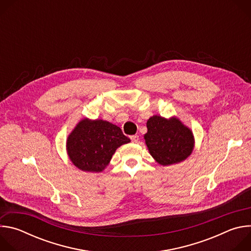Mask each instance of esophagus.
Returning <instances> with one entry per match:
<instances>
[{
  "mask_svg": "<svg viewBox=\"0 0 251 251\" xmlns=\"http://www.w3.org/2000/svg\"><path fill=\"white\" fill-rule=\"evenodd\" d=\"M130 138H131V140H132L133 143H138V141H139V136H138V135H133V136H131Z\"/></svg>",
  "mask_w": 251,
  "mask_h": 251,
  "instance_id": "34e87169",
  "label": "esophagus"
}]
</instances>
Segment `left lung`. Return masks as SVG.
I'll use <instances>...</instances> for the list:
<instances>
[{
	"label": "left lung",
	"instance_id": "obj_1",
	"mask_svg": "<svg viewBox=\"0 0 251 251\" xmlns=\"http://www.w3.org/2000/svg\"><path fill=\"white\" fill-rule=\"evenodd\" d=\"M144 135L150 155L162 166H171L185 161L195 147L193 131L180 119H169L153 115L147 121Z\"/></svg>",
	"mask_w": 251,
	"mask_h": 251
}]
</instances>
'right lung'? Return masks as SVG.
Listing matches in <instances>:
<instances>
[{
    "instance_id": "obj_1",
    "label": "right lung",
    "mask_w": 251,
    "mask_h": 251,
    "mask_svg": "<svg viewBox=\"0 0 251 251\" xmlns=\"http://www.w3.org/2000/svg\"><path fill=\"white\" fill-rule=\"evenodd\" d=\"M130 141L120 127L108 121L84 118L68 135L66 152L79 170L100 173L108 166L117 148Z\"/></svg>"
}]
</instances>
